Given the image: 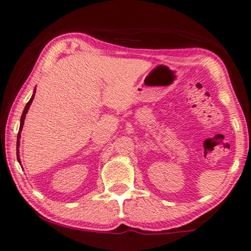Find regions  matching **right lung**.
<instances>
[{
	"label": "right lung",
	"mask_w": 251,
	"mask_h": 251,
	"mask_svg": "<svg viewBox=\"0 0 251 251\" xmlns=\"http://www.w3.org/2000/svg\"><path fill=\"white\" fill-rule=\"evenodd\" d=\"M34 95H35V89H34V91H33V95H32V97H31L30 100L27 101V104H26V106H25V110H23V113H22L21 121H20V129H19V133H18V142H17V157H18V161H19L20 164H21V161H20L19 147H20V138H21V130H22V128H23V124H25V115H26V113H27V110H29V108H30V105H31V102H32L33 98H34Z\"/></svg>",
	"instance_id": "right-lung-1"
}]
</instances>
